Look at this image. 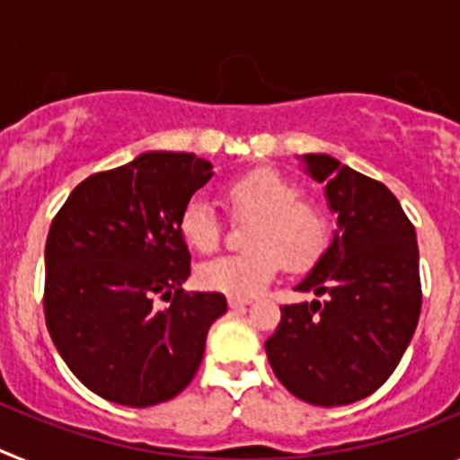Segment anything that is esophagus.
<instances>
[{
    "instance_id": "34e87169",
    "label": "esophagus",
    "mask_w": 460,
    "mask_h": 460,
    "mask_svg": "<svg viewBox=\"0 0 460 460\" xmlns=\"http://www.w3.org/2000/svg\"><path fill=\"white\" fill-rule=\"evenodd\" d=\"M227 304H230V308H246L251 304V299H237V296H230Z\"/></svg>"
}]
</instances>
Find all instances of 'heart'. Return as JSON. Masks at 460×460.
Segmentation results:
<instances>
[{"label": "heart", "instance_id": "heart-1", "mask_svg": "<svg viewBox=\"0 0 460 460\" xmlns=\"http://www.w3.org/2000/svg\"><path fill=\"white\" fill-rule=\"evenodd\" d=\"M237 218H255L246 253L221 255L198 270L205 290L249 299L265 290L280 265L292 274L311 270L329 242V217L315 200L299 198L302 189L276 170L258 168L230 180L223 189ZM181 239L198 253H211L221 243V218L202 198H190L180 211Z\"/></svg>", "mask_w": 460, "mask_h": 460}]
</instances>
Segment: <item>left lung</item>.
Returning a JSON list of instances; mask_svg holds the SVG:
<instances>
[{"instance_id":"obj_1","label":"left lung","mask_w":460,"mask_h":460,"mask_svg":"<svg viewBox=\"0 0 460 460\" xmlns=\"http://www.w3.org/2000/svg\"><path fill=\"white\" fill-rule=\"evenodd\" d=\"M339 214L334 242L296 286L323 302L286 304L265 350L280 385L334 408L371 396L403 357L421 313L420 249L396 195L327 154L304 156Z\"/></svg>"}]
</instances>
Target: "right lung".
I'll use <instances>...</instances> for the list:
<instances>
[{
    "label": "right lung",
    "mask_w": 460,
    "mask_h": 460,
    "mask_svg": "<svg viewBox=\"0 0 460 460\" xmlns=\"http://www.w3.org/2000/svg\"><path fill=\"white\" fill-rule=\"evenodd\" d=\"M209 177V161L193 154H142L80 181L52 218L48 332L73 376L105 401L149 408L177 396L227 311L221 292L181 290L190 253L177 221Z\"/></svg>",
    "instance_id": "1"
}]
</instances>
